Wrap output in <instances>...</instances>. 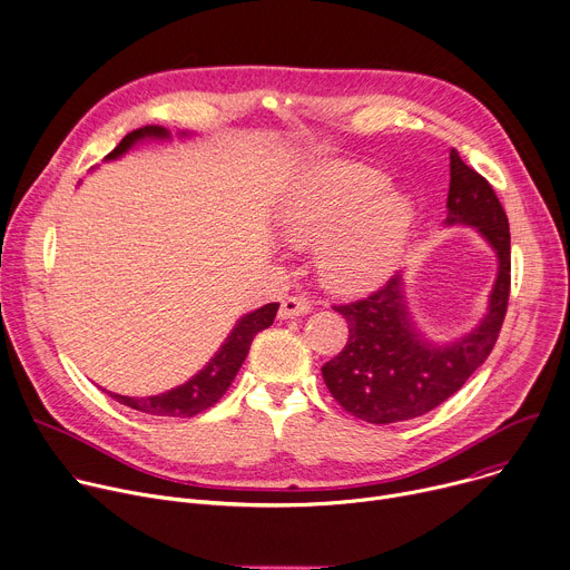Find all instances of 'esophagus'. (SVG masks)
<instances>
[{
	"mask_svg": "<svg viewBox=\"0 0 570 570\" xmlns=\"http://www.w3.org/2000/svg\"><path fill=\"white\" fill-rule=\"evenodd\" d=\"M308 312H312V302H308V299L302 297V295H288V297L282 299L277 316H279L282 321H288V318H295V316H304V314H308Z\"/></svg>",
	"mask_w": 570,
	"mask_h": 570,
	"instance_id": "34e87169",
	"label": "esophagus"
}]
</instances>
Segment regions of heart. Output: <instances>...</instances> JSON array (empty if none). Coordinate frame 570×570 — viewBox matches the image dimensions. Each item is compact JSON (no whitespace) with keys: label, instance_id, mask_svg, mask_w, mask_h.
Instances as JSON below:
<instances>
[{"label":"heart","instance_id":"1","mask_svg":"<svg viewBox=\"0 0 570 570\" xmlns=\"http://www.w3.org/2000/svg\"><path fill=\"white\" fill-rule=\"evenodd\" d=\"M384 181L354 166H323L304 177L277 214L295 247L318 245V268L338 291L356 293L384 282L404 252L416 214L402 195L373 199Z\"/></svg>","mask_w":570,"mask_h":570}]
</instances>
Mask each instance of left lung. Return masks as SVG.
Instances as JSON below:
<instances>
[{
    "label": "left lung",
    "instance_id": "8db88e82",
    "mask_svg": "<svg viewBox=\"0 0 570 570\" xmlns=\"http://www.w3.org/2000/svg\"><path fill=\"white\" fill-rule=\"evenodd\" d=\"M448 227H473L498 256V277L487 316L475 330L448 343H432L413 323L402 273L373 295L334 306L347 321V343L323 366L334 400L352 416L389 425L419 419L454 395L491 354L509 302V220L491 184L450 149Z\"/></svg>",
    "mask_w": 570,
    "mask_h": 570
}]
</instances>
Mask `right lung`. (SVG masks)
Instances as JSON below:
<instances>
[{"instance_id": "1", "label": "right lung", "mask_w": 570, "mask_h": 570, "mask_svg": "<svg viewBox=\"0 0 570 570\" xmlns=\"http://www.w3.org/2000/svg\"><path fill=\"white\" fill-rule=\"evenodd\" d=\"M145 138L166 140V138H170V131L159 125L140 127V129L127 134L120 140V145L107 154V161L120 159L125 151H129L136 142L145 140ZM277 308H279V302H271V304H264L262 308H256V312L245 314L234 325L232 334L225 338L220 350L212 356L209 364H206L197 375H193L186 384H181L173 391H166L161 395H149V397H129V395H118L111 391H109V395L129 409L147 413V416L193 419L195 413L214 406L225 395V391L234 382L238 368L243 366V361L252 345V338L262 330L273 325V321L277 316Z\"/></svg>"}]
</instances>
